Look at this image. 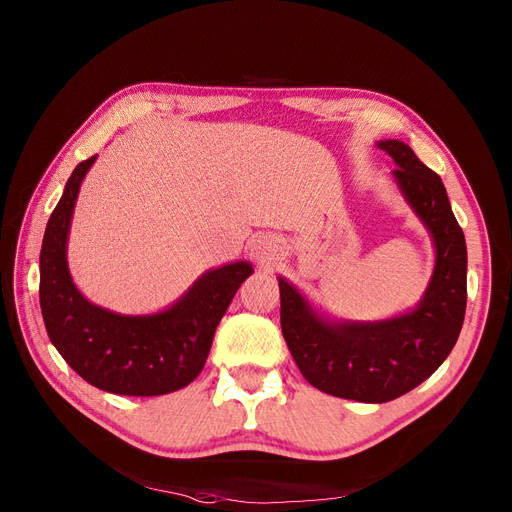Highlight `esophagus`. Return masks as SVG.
I'll list each match as a JSON object with an SVG mask.
<instances>
[{
	"label": "esophagus",
	"mask_w": 512,
	"mask_h": 512,
	"mask_svg": "<svg viewBox=\"0 0 512 512\" xmlns=\"http://www.w3.org/2000/svg\"><path fill=\"white\" fill-rule=\"evenodd\" d=\"M280 247L278 240L270 234H261L251 242V255L257 259L259 265H270L278 259Z\"/></svg>",
	"instance_id": "esophagus-1"
}]
</instances>
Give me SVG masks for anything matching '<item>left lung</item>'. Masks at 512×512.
<instances>
[{
  "mask_svg": "<svg viewBox=\"0 0 512 512\" xmlns=\"http://www.w3.org/2000/svg\"><path fill=\"white\" fill-rule=\"evenodd\" d=\"M392 176L434 240L436 265L421 301L380 321L332 319L319 313L286 278L280 324L292 359L317 390L359 402H388L411 392L450 355L467 307V245L442 178L396 139L378 141Z\"/></svg>",
  "mask_w": 512,
  "mask_h": 512,
  "instance_id": "8db88e82",
  "label": "left lung"
}]
</instances>
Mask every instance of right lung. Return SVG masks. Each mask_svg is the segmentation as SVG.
<instances>
[{
  "label": "right lung",
  "mask_w": 512,
  "mask_h": 512,
  "mask_svg": "<svg viewBox=\"0 0 512 512\" xmlns=\"http://www.w3.org/2000/svg\"><path fill=\"white\" fill-rule=\"evenodd\" d=\"M97 155L80 161L45 228L39 301L51 344L91 386L124 396H159L191 384L236 290L253 274L232 261L201 274L168 309L122 315L80 292L68 270V234L80 184Z\"/></svg>",
  "instance_id": "obj_1"
}]
</instances>
